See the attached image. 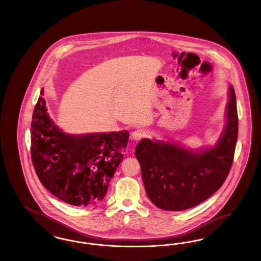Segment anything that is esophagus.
Masks as SVG:
<instances>
[{
  "label": "esophagus",
  "mask_w": 261,
  "mask_h": 261,
  "mask_svg": "<svg viewBox=\"0 0 261 261\" xmlns=\"http://www.w3.org/2000/svg\"><path fill=\"white\" fill-rule=\"evenodd\" d=\"M144 136H145V131L143 129H137L132 133V139L135 141H140Z\"/></svg>",
  "instance_id": "obj_1"
}]
</instances>
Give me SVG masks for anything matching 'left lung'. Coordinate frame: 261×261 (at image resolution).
<instances>
[{"mask_svg":"<svg viewBox=\"0 0 261 261\" xmlns=\"http://www.w3.org/2000/svg\"><path fill=\"white\" fill-rule=\"evenodd\" d=\"M226 125L213 147L191 149L171 142L143 139L135 149L150 201L163 211L194 207L223 185L231 169L237 138L236 95L229 86Z\"/></svg>","mask_w":261,"mask_h":261,"instance_id":"obj_1","label":"left lung"}]
</instances>
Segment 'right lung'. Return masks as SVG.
Segmentation results:
<instances>
[{"instance_id":"add662e5","label":"right lung","mask_w":261,"mask_h":261,"mask_svg":"<svg viewBox=\"0 0 261 261\" xmlns=\"http://www.w3.org/2000/svg\"><path fill=\"white\" fill-rule=\"evenodd\" d=\"M40 94L44 95V89ZM42 96L31 122V158L39 180L66 203L75 206L98 203L123 160L128 131L64 133L50 119Z\"/></svg>"}]
</instances>
